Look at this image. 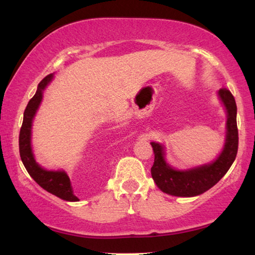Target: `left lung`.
<instances>
[{"label":"left lung","mask_w":255,"mask_h":255,"mask_svg":"<svg viewBox=\"0 0 255 255\" xmlns=\"http://www.w3.org/2000/svg\"><path fill=\"white\" fill-rule=\"evenodd\" d=\"M218 97L226 111V136L220 154L212 162L189 168H177L168 164L164 144L150 142L155 155L151 177L163 193L178 197L202 195L220 181L234 163L238 149L236 101L227 89L219 90Z\"/></svg>","instance_id":"left-lung-1"}]
</instances>
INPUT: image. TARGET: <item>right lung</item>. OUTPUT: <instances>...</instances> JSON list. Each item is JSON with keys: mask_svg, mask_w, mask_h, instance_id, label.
Here are the masks:
<instances>
[{"mask_svg": "<svg viewBox=\"0 0 255 255\" xmlns=\"http://www.w3.org/2000/svg\"><path fill=\"white\" fill-rule=\"evenodd\" d=\"M54 74L45 76L37 85L36 93L29 100L23 113L22 125L19 134V151L23 166L26 167L30 177L43 189L67 202H77L78 198L73 193L68 174L64 170H48L41 166L35 159L32 144V130L35 115L43 100V93L52 82Z\"/></svg>", "mask_w": 255, "mask_h": 255, "instance_id": "obj_1", "label": "right lung"}]
</instances>
